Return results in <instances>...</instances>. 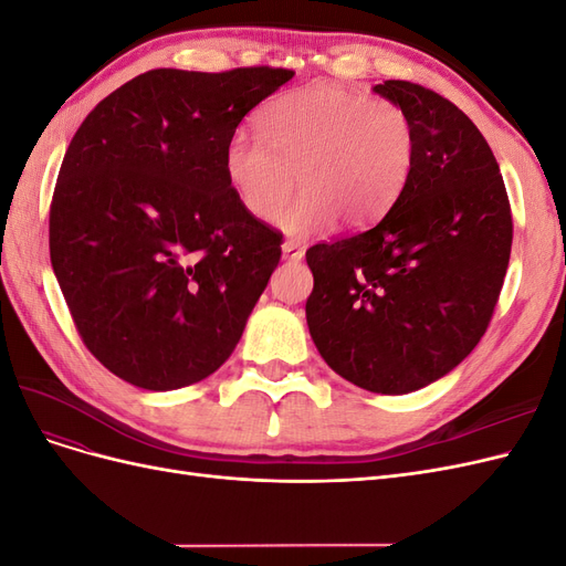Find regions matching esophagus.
Returning a JSON list of instances; mask_svg holds the SVG:
<instances>
[{"label": "esophagus", "instance_id": "34e87169", "mask_svg": "<svg viewBox=\"0 0 566 566\" xmlns=\"http://www.w3.org/2000/svg\"><path fill=\"white\" fill-rule=\"evenodd\" d=\"M281 250H283V260H287V262H300L304 256V248L295 241H285L281 245Z\"/></svg>", "mask_w": 566, "mask_h": 566}]
</instances>
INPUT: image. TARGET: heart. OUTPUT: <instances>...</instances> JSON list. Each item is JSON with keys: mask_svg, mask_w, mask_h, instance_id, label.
<instances>
[{"mask_svg": "<svg viewBox=\"0 0 566 566\" xmlns=\"http://www.w3.org/2000/svg\"><path fill=\"white\" fill-rule=\"evenodd\" d=\"M260 136L235 132L224 172L254 219H269L297 184L302 191L276 214L290 235L335 224L368 227L401 196L416 158L408 113L389 98H370L339 84L271 98L256 113ZM296 179H292V175Z\"/></svg>", "mask_w": 566, "mask_h": 566, "instance_id": "obj_1", "label": "heart"}]
</instances>
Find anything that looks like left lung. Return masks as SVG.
<instances>
[{
    "label": "left lung",
    "instance_id": "1",
    "mask_svg": "<svg viewBox=\"0 0 566 566\" xmlns=\"http://www.w3.org/2000/svg\"><path fill=\"white\" fill-rule=\"evenodd\" d=\"M373 92L408 113L413 169L378 224L306 250V325L342 378L408 394L451 373L486 333L512 214L499 163L465 113L406 80Z\"/></svg>",
    "mask_w": 566,
    "mask_h": 566
}]
</instances>
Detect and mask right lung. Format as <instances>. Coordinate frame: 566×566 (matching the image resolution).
Returning a JSON list of instances; mask_svg holds the SVG:
<instances>
[{
  "label": "right lung",
  "mask_w": 566,
  "mask_h": 566,
  "mask_svg": "<svg viewBox=\"0 0 566 566\" xmlns=\"http://www.w3.org/2000/svg\"><path fill=\"white\" fill-rule=\"evenodd\" d=\"M285 67H158L84 117L49 210V254L75 328L125 382L169 391L227 361L281 260L224 172L241 119Z\"/></svg>",
  "instance_id": "obj_1"
}]
</instances>
